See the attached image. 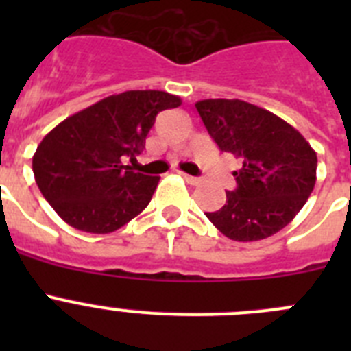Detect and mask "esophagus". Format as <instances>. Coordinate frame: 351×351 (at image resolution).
<instances>
[{"mask_svg": "<svg viewBox=\"0 0 351 351\" xmlns=\"http://www.w3.org/2000/svg\"><path fill=\"white\" fill-rule=\"evenodd\" d=\"M181 176H182V178H184V181L186 182H188V184H198V182H200V181H202V179H200V178H195V176H188V173H181Z\"/></svg>", "mask_w": 351, "mask_h": 351, "instance_id": "obj_1", "label": "esophagus"}]
</instances>
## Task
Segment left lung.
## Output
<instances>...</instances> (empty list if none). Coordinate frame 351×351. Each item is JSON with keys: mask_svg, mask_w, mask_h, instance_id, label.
Returning a JSON list of instances; mask_svg holds the SVG:
<instances>
[{"mask_svg": "<svg viewBox=\"0 0 351 351\" xmlns=\"http://www.w3.org/2000/svg\"><path fill=\"white\" fill-rule=\"evenodd\" d=\"M219 151L241 160L237 188L219 210L206 213L239 243L271 237L295 218L316 182V153L287 121L243 100L195 104Z\"/></svg>", "mask_w": 351, "mask_h": 351, "instance_id": "left-lung-1", "label": "left lung"}]
</instances>
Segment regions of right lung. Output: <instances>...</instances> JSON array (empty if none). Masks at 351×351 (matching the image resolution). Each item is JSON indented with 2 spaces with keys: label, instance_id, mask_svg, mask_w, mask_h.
I'll list each match as a JSON object with an SVG mask.
<instances>
[{
  "label": "right lung",
  "instance_id": "1",
  "mask_svg": "<svg viewBox=\"0 0 351 351\" xmlns=\"http://www.w3.org/2000/svg\"><path fill=\"white\" fill-rule=\"evenodd\" d=\"M181 105L165 91H126L66 117L43 137L33 156L40 191L77 230L110 234L147 207L158 176L135 172L158 112Z\"/></svg>",
  "mask_w": 351,
  "mask_h": 351
}]
</instances>
